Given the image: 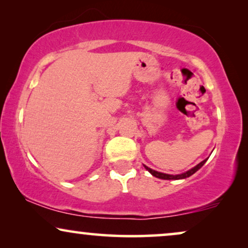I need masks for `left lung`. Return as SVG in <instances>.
<instances>
[{"label": "left lung", "instance_id": "8db88e82", "mask_svg": "<svg viewBox=\"0 0 248 248\" xmlns=\"http://www.w3.org/2000/svg\"><path fill=\"white\" fill-rule=\"evenodd\" d=\"M209 158V157H207ZM207 158H205V160H203L202 162H200L197 166H195L194 168H191V169H189L188 171H186V172H183L180 174H168V173H163V172H158V171H155L153 169H151V168L146 167L144 164V168L146 169L148 172H150L152 176L156 177V178H160V179H164V180H179V179H186V178L190 177L191 174H194L196 172V171H199L201 168H202L204 166V163L206 162Z\"/></svg>", "mask_w": 248, "mask_h": 248}]
</instances>
